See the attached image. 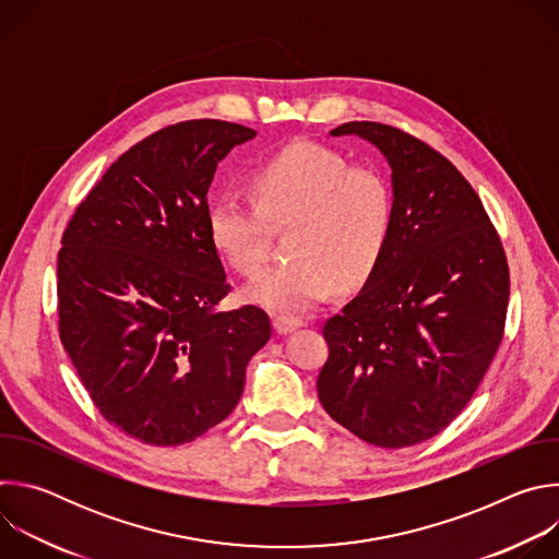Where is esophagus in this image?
Returning <instances> with one entry per match:
<instances>
[{
	"instance_id": "34e87169",
	"label": "esophagus",
	"mask_w": 559,
	"mask_h": 559,
	"mask_svg": "<svg viewBox=\"0 0 559 559\" xmlns=\"http://www.w3.org/2000/svg\"><path fill=\"white\" fill-rule=\"evenodd\" d=\"M298 328H302L300 318H289V316H276L274 318V330H276L278 336H287Z\"/></svg>"
}]
</instances>
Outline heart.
I'll return each mask as SVG.
<instances>
[{"label": "heart", "mask_w": 559, "mask_h": 559, "mask_svg": "<svg viewBox=\"0 0 559 559\" xmlns=\"http://www.w3.org/2000/svg\"><path fill=\"white\" fill-rule=\"evenodd\" d=\"M254 201L221 194L207 212L218 257L238 274H257L270 250V225H294L289 263L263 270L243 296L278 313H302L356 289L376 272L393 227L389 181L373 168L316 143H292L252 175Z\"/></svg>", "instance_id": "heart-1"}]
</instances>
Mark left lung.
<instances>
[{
    "label": "left lung",
    "mask_w": 559,
    "mask_h": 559,
    "mask_svg": "<svg viewBox=\"0 0 559 559\" xmlns=\"http://www.w3.org/2000/svg\"><path fill=\"white\" fill-rule=\"evenodd\" d=\"M376 145L391 168L393 227L371 278L325 323V412L360 440L403 449L473 397L504 334L509 265L468 181L420 139L373 121L330 132Z\"/></svg>",
    "instance_id": "8db88e82"
}]
</instances>
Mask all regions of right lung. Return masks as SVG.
<instances>
[{"label": "right lung", "mask_w": 559, "mask_h": 559, "mask_svg": "<svg viewBox=\"0 0 559 559\" xmlns=\"http://www.w3.org/2000/svg\"><path fill=\"white\" fill-rule=\"evenodd\" d=\"M252 128L168 126L106 170L57 257L59 336L102 416L154 447L197 440L241 401L270 341L263 309L214 311L229 292L207 234V190Z\"/></svg>", "instance_id": "add662e5"}]
</instances>
